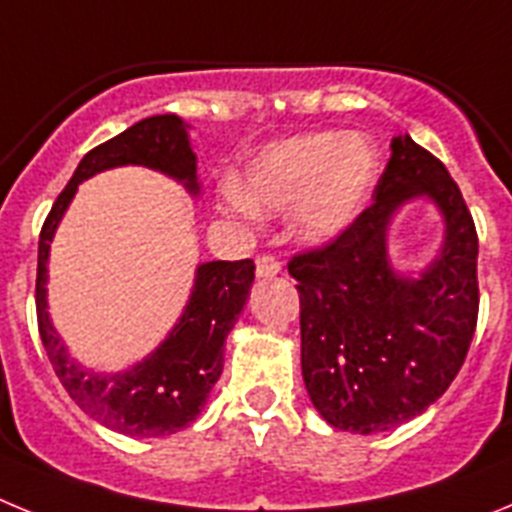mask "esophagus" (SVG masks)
<instances>
[{"label": "esophagus", "instance_id": "34e87169", "mask_svg": "<svg viewBox=\"0 0 512 512\" xmlns=\"http://www.w3.org/2000/svg\"><path fill=\"white\" fill-rule=\"evenodd\" d=\"M279 271H282V264H279L274 256H259V259H256V277L259 279L277 277Z\"/></svg>", "mask_w": 512, "mask_h": 512}]
</instances>
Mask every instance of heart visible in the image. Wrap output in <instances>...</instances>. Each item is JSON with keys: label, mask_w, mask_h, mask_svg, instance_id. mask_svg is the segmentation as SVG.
I'll return each mask as SVG.
<instances>
[{"label": "heart", "mask_w": 512, "mask_h": 512, "mask_svg": "<svg viewBox=\"0 0 512 512\" xmlns=\"http://www.w3.org/2000/svg\"><path fill=\"white\" fill-rule=\"evenodd\" d=\"M374 171L377 153L361 135H297L253 158L233 194L253 215L295 212L297 238L325 246L359 217Z\"/></svg>", "instance_id": "b5f03b06"}]
</instances>
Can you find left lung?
I'll list each match as a JSON object with an SVG mask.
<instances>
[{
  "instance_id": "obj_1",
  "label": "left lung",
  "mask_w": 512,
  "mask_h": 512,
  "mask_svg": "<svg viewBox=\"0 0 512 512\" xmlns=\"http://www.w3.org/2000/svg\"><path fill=\"white\" fill-rule=\"evenodd\" d=\"M390 148L374 205L330 246L289 261L307 395L333 428L361 436L408 423L449 390L479 310L477 230L459 187L408 133ZM415 199L437 207L444 238L423 270L400 272L389 230Z\"/></svg>"
}]
</instances>
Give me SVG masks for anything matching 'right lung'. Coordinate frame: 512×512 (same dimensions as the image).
I'll list each match as a JSON object with an SVG mask.
<instances>
[{
	"label": "right lung",
	"instance_id": "add662e5",
	"mask_svg": "<svg viewBox=\"0 0 512 512\" xmlns=\"http://www.w3.org/2000/svg\"><path fill=\"white\" fill-rule=\"evenodd\" d=\"M120 166H146L182 184L192 197L202 192L189 125L176 115L146 117L81 158L40 230L35 279L40 341L56 377L89 418L122 436H171L202 413L223 374L225 338L243 312L256 266L251 259L205 261L194 271L182 315L151 354L122 372H97L79 364L48 312V256L79 184Z\"/></svg>",
	"mask_w": 512,
	"mask_h": 512
}]
</instances>
